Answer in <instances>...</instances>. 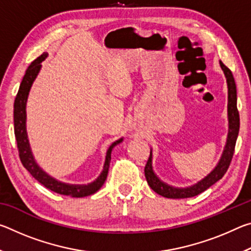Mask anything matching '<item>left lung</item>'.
<instances>
[{
	"instance_id": "obj_1",
	"label": "left lung",
	"mask_w": 251,
	"mask_h": 251,
	"mask_svg": "<svg viewBox=\"0 0 251 251\" xmlns=\"http://www.w3.org/2000/svg\"><path fill=\"white\" fill-rule=\"evenodd\" d=\"M219 63L225 74V77H226L228 87V135L222 157H220L216 167L206 177H203L201 180H199L196 184L188 187H175L163 181L156 175L154 169H152V152L151 150L150 158H148L145 166V177L151 188L155 193L160 195V196L174 199L189 198L196 196V195L205 192L206 189L209 188L210 186L214 185L215 182H217L219 179H222L223 176L226 174L229 165H230L233 151H235V146L240 125L239 113H238L237 109V88L231 71L222 61Z\"/></svg>"
}]
</instances>
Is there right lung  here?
I'll use <instances>...</instances> for the list:
<instances>
[{
    "mask_svg": "<svg viewBox=\"0 0 251 251\" xmlns=\"http://www.w3.org/2000/svg\"><path fill=\"white\" fill-rule=\"evenodd\" d=\"M48 53L42 54L40 57H37L35 61L31 63V65L27 67L25 75L22 79V83L20 85L18 95L14 100V134L18 143V148L20 152V158L22 161L23 166L31 173V175L35 178L37 181H40L42 185L45 186L46 188L52 190L54 193L59 195H65V196L71 197H86L90 195L95 194L107 178L110 156H112L113 148L118 144L123 142V138L117 139L110 145L107 151H106L105 160L103 165V169L100 174V176L96 178L94 181L90 182L87 185H78V184H67L57 180L56 178L49 175L48 173L44 172L40 167V165L36 163L35 157H34L31 146H29L27 131H26V101L27 97L31 91V87L34 83V80L39 75L41 71V63L48 57Z\"/></svg>",
    "mask_w": 251,
    "mask_h": 251,
    "instance_id": "obj_1",
    "label": "right lung"
}]
</instances>
